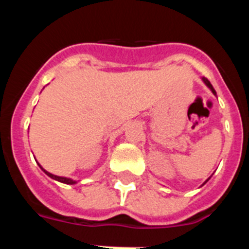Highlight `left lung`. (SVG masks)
<instances>
[{
    "mask_svg": "<svg viewBox=\"0 0 249 249\" xmlns=\"http://www.w3.org/2000/svg\"><path fill=\"white\" fill-rule=\"evenodd\" d=\"M202 80H203V82H204V83H206V85H207V86H208V89H211V91H212V92H213V93H214V94H215V91H214V89H213V86H212V85H211V82H210V81L207 80L206 77H203V78H202ZM207 181H208V179H207ZM207 181H206V182H207ZM206 182H204V183H206Z\"/></svg>",
    "mask_w": 249,
    "mask_h": 249,
    "instance_id": "8db88e82",
    "label": "left lung"
}]
</instances>
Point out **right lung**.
I'll return each instance as SVG.
<instances>
[{
	"label": "right lung",
	"instance_id": "right-lung-1",
	"mask_svg": "<svg viewBox=\"0 0 249 249\" xmlns=\"http://www.w3.org/2000/svg\"><path fill=\"white\" fill-rule=\"evenodd\" d=\"M39 167H41V166H39ZM41 168H42V167H41ZM42 171L46 173V175L50 176L51 178H53V179H56V181H58V182H62V183H66V184L76 183V181H73V179H70V178H66V177H58V176H54V175H52V173L47 172V171H45L43 168H42Z\"/></svg>",
	"mask_w": 249,
	"mask_h": 249
}]
</instances>
